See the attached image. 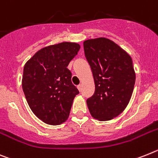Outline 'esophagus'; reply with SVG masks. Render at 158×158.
I'll return each mask as SVG.
<instances>
[{"label":"esophagus","mask_w":158,"mask_h":158,"mask_svg":"<svg viewBox=\"0 0 158 158\" xmlns=\"http://www.w3.org/2000/svg\"><path fill=\"white\" fill-rule=\"evenodd\" d=\"M77 87H78V89H79V91H82V85H81V84L78 85Z\"/></svg>","instance_id":"esophagus-1"}]
</instances>
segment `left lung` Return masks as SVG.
Returning <instances> with one entry per match:
<instances>
[{
	"mask_svg": "<svg viewBox=\"0 0 158 158\" xmlns=\"http://www.w3.org/2000/svg\"><path fill=\"white\" fill-rule=\"evenodd\" d=\"M83 48L95 85L94 94L87 100L89 111L94 118L110 120L124 110L132 95L135 84L132 59L106 38L87 40Z\"/></svg>",
	"mask_w": 158,
	"mask_h": 158,
	"instance_id": "left-lung-1",
	"label": "left lung"
}]
</instances>
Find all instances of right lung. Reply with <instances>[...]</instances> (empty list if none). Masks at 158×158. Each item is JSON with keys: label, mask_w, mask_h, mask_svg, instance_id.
Instances as JSON below:
<instances>
[{"label": "right lung", "mask_w": 158, "mask_h": 158, "mask_svg": "<svg viewBox=\"0 0 158 158\" xmlns=\"http://www.w3.org/2000/svg\"><path fill=\"white\" fill-rule=\"evenodd\" d=\"M78 44L64 42L40 49L24 67L22 87L35 116L49 125L64 123L79 93L68 68L77 55Z\"/></svg>", "instance_id": "1"}]
</instances>
